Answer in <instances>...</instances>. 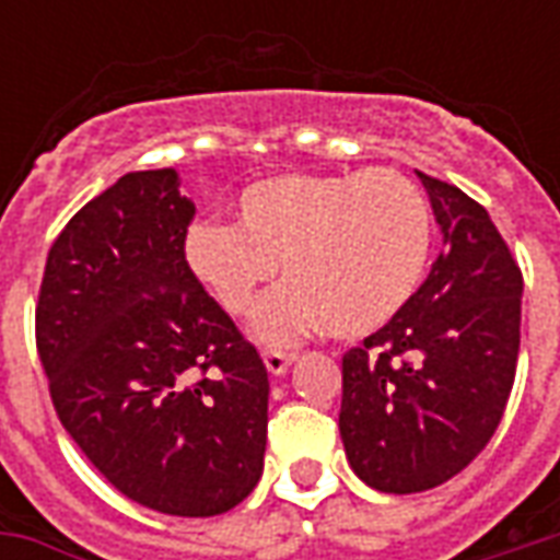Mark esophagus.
I'll use <instances>...</instances> for the list:
<instances>
[{
	"label": "esophagus",
	"instance_id": "1",
	"mask_svg": "<svg viewBox=\"0 0 560 560\" xmlns=\"http://www.w3.org/2000/svg\"><path fill=\"white\" fill-rule=\"evenodd\" d=\"M264 363L272 375H284L288 372V365L293 363V353L288 351H264Z\"/></svg>",
	"mask_w": 560,
	"mask_h": 560
}]
</instances>
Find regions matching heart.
I'll return each instance as SVG.
<instances>
[{
  "mask_svg": "<svg viewBox=\"0 0 560 560\" xmlns=\"http://www.w3.org/2000/svg\"><path fill=\"white\" fill-rule=\"evenodd\" d=\"M236 221H197L185 260L231 315H248L284 264L291 284L255 315L272 345L317 327L375 332L411 303L432 255V207L389 167L272 176L240 195Z\"/></svg>",
  "mask_w": 560,
  "mask_h": 560,
  "instance_id": "obj_1",
  "label": "heart"
}]
</instances>
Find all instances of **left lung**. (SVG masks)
Listing matches in <instances>:
<instances>
[{"mask_svg": "<svg viewBox=\"0 0 560 560\" xmlns=\"http://www.w3.org/2000/svg\"><path fill=\"white\" fill-rule=\"evenodd\" d=\"M444 252L411 303L341 357L339 432L357 477L425 492L492 441L516 381L522 269L489 212L420 173Z\"/></svg>", "mask_w": 560, "mask_h": 560, "instance_id": "8db88e82", "label": "left lung"}]
</instances>
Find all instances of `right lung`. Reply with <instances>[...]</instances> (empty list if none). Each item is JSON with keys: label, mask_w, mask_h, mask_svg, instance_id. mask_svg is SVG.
<instances>
[{"label": "right lung", "mask_w": 560, "mask_h": 560, "mask_svg": "<svg viewBox=\"0 0 560 560\" xmlns=\"http://www.w3.org/2000/svg\"><path fill=\"white\" fill-rule=\"evenodd\" d=\"M195 203L138 171L78 209L47 255L35 348L56 417L114 489L219 516L255 489L267 365L185 260Z\"/></svg>", "instance_id": "add662e5"}]
</instances>
